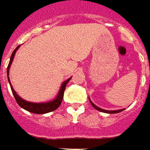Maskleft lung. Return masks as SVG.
Returning a JSON list of instances; mask_svg holds the SVG:
<instances>
[{
	"mask_svg": "<svg viewBox=\"0 0 150 150\" xmlns=\"http://www.w3.org/2000/svg\"><path fill=\"white\" fill-rule=\"evenodd\" d=\"M90 103H91V105L93 106V107L96 109V110H98V111H102V112H104V113H109V114H115V113H119V112H121L122 111H124V109H121V110H117V111H107V110H103V109H101V108H99V107H98L97 106H95L91 101H90Z\"/></svg>",
	"mask_w": 150,
	"mask_h": 150,
	"instance_id": "1",
	"label": "left lung"
}]
</instances>
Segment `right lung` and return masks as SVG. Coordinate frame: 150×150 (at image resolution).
Listing matches in <instances>:
<instances>
[{
  "label": "right lung",
  "instance_id": "right-lung-1",
  "mask_svg": "<svg viewBox=\"0 0 150 150\" xmlns=\"http://www.w3.org/2000/svg\"><path fill=\"white\" fill-rule=\"evenodd\" d=\"M20 47L18 46L16 47L14 51L13 52L12 55H11V57H10V60H9V63L8 64V67H7V76H8V81H9V85H10V87H11V90H12V93L13 94V96L15 98L16 102L18 103L20 107L25 109L26 111H30V112H32V113H35V114H45V113H48V112H51V111H53L56 110L58 107H60V104L62 103V99H63L64 97V90H65V87H66V85L68 84V82L69 81L71 77L69 79H68L67 81H65L63 84H62V86L60 88V90L59 91V94L57 95V97L54 99L53 101H51V102H48V103H30V102H27V101L23 100L22 98L19 97L18 94H16V92L13 90V88L11 86V83H10V81H9V68H10V65L12 64V61L13 60V57L15 56V52L18 49V47Z\"/></svg>",
  "mask_w": 150,
  "mask_h": 150
}]
</instances>
